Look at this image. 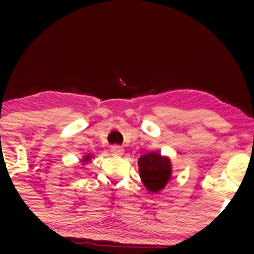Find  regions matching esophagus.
I'll return each instance as SVG.
<instances>
[{
    "label": "esophagus",
    "instance_id": "1",
    "mask_svg": "<svg viewBox=\"0 0 254 254\" xmlns=\"http://www.w3.org/2000/svg\"><path fill=\"white\" fill-rule=\"evenodd\" d=\"M111 152H112L113 155L119 156L124 154V149L121 148L120 145H112V147H111Z\"/></svg>",
    "mask_w": 254,
    "mask_h": 254
}]
</instances>
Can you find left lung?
<instances>
[{
    "label": "left lung",
    "mask_w": 254,
    "mask_h": 254,
    "mask_svg": "<svg viewBox=\"0 0 254 254\" xmlns=\"http://www.w3.org/2000/svg\"><path fill=\"white\" fill-rule=\"evenodd\" d=\"M140 176L150 192L163 190L171 177V163L157 152H149L138 159Z\"/></svg>",
    "instance_id": "8db88e82"
}]
</instances>
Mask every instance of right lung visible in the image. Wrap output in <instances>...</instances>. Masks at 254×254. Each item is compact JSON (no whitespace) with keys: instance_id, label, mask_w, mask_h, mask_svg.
<instances>
[{"instance_id":"add662e5","label":"right lung","mask_w":254,"mask_h":254,"mask_svg":"<svg viewBox=\"0 0 254 254\" xmlns=\"http://www.w3.org/2000/svg\"><path fill=\"white\" fill-rule=\"evenodd\" d=\"M90 159V155H88V156H85L84 157V159H83V162H88Z\"/></svg>"}]
</instances>
